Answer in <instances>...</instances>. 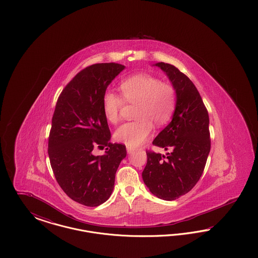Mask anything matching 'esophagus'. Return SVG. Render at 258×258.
<instances>
[{"label":"esophagus","instance_id":"esophagus-1","mask_svg":"<svg viewBox=\"0 0 258 258\" xmlns=\"http://www.w3.org/2000/svg\"><path fill=\"white\" fill-rule=\"evenodd\" d=\"M126 151H127L128 154H131L132 152L135 151V148L132 147V146H126Z\"/></svg>","mask_w":258,"mask_h":258}]
</instances>
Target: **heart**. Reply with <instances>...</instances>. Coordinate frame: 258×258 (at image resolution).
<instances>
[{
  "instance_id": "1",
  "label": "heart",
  "mask_w": 258,
  "mask_h": 258,
  "mask_svg": "<svg viewBox=\"0 0 258 258\" xmlns=\"http://www.w3.org/2000/svg\"><path fill=\"white\" fill-rule=\"evenodd\" d=\"M122 96L107 90L102 97V110L111 123H118L125 102L136 104L137 120L119 126L114 137L127 146L144 143L151 135L153 124L163 125L171 118L176 106V90L173 85L150 74H135L120 83Z\"/></svg>"
}]
</instances>
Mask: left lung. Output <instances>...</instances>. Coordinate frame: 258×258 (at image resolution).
Listing matches in <instances>:
<instances>
[{
  "label": "left lung",
  "mask_w": 258,
  "mask_h": 258,
  "mask_svg": "<svg viewBox=\"0 0 258 258\" xmlns=\"http://www.w3.org/2000/svg\"><path fill=\"white\" fill-rule=\"evenodd\" d=\"M176 90V106L170 123L154 139L166 155L146 151L142 178L150 191L163 200L187 194L199 181L207 161L211 139L209 115L197 87L170 63L158 62Z\"/></svg>",
  "instance_id": "left-lung-1"
}]
</instances>
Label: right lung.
Returning <instances> with one entry per match:
<instances>
[{
	"label": "right lung",
	"instance_id": "add662e5",
	"mask_svg": "<svg viewBox=\"0 0 258 258\" xmlns=\"http://www.w3.org/2000/svg\"><path fill=\"white\" fill-rule=\"evenodd\" d=\"M123 69L102 62L79 72L61 91L52 117L48 156L54 176L68 197L89 207L110 197L116 171L126 156L123 144L109 141L102 110L103 94ZM104 147V155L94 156L95 148Z\"/></svg>",
	"mask_w": 258,
	"mask_h": 258
}]
</instances>
